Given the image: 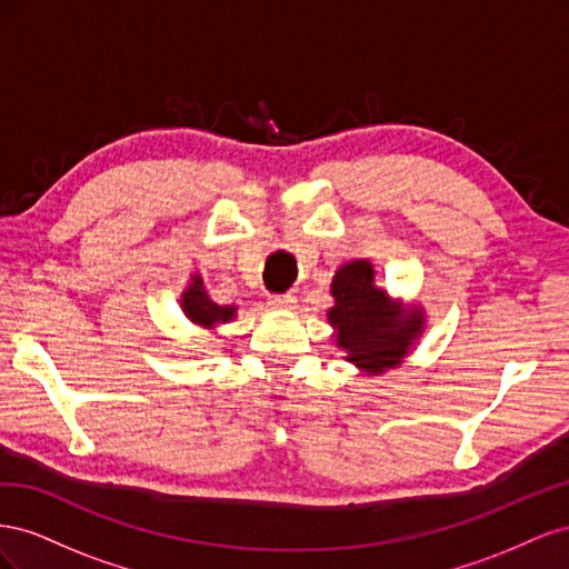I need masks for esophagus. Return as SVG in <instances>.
I'll use <instances>...</instances> for the list:
<instances>
[{
    "label": "esophagus",
    "instance_id": "obj_1",
    "mask_svg": "<svg viewBox=\"0 0 569 569\" xmlns=\"http://www.w3.org/2000/svg\"><path fill=\"white\" fill-rule=\"evenodd\" d=\"M268 303H270L272 308H295L297 297H295V295H270V297H268Z\"/></svg>",
    "mask_w": 569,
    "mask_h": 569
}]
</instances>
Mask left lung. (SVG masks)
<instances>
[{
  "instance_id": "obj_1",
  "label": "left lung",
  "mask_w": 569,
  "mask_h": 569,
  "mask_svg": "<svg viewBox=\"0 0 569 569\" xmlns=\"http://www.w3.org/2000/svg\"><path fill=\"white\" fill-rule=\"evenodd\" d=\"M372 272L368 261L343 263L332 280L335 308L327 318L339 330L337 343L349 351L351 363L380 372L401 363L412 339L422 330V318L418 311L399 318V308L372 284Z\"/></svg>"
}]
</instances>
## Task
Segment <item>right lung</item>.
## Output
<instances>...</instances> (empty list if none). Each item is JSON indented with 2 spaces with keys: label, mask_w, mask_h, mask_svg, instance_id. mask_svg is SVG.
I'll return each instance as SVG.
<instances>
[{
  "label": "right lung",
  "mask_w": 569,
  "mask_h": 569,
  "mask_svg": "<svg viewBox=\"0 0 569 569\" xmlns=\"http://www.w3.org/2000/svg\"><path fill=\"white\" fill-rule=\"evenodd\" d=\"M182 308L189 320L203 327H213L218 322H228L234 318V306H218L206 297L201 278H194V282L184 291Z\"/></svg>",
  "instance_id": "add662e5"
}]
</instances>
